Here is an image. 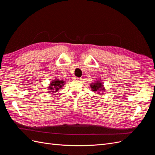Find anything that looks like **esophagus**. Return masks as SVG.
Segmentation results:
<instances>
[{"instance_id":"obj_1","label":"esophagus","mask_w":155,"mask_h":155,"mask_svg":"<svg viewBox=\"0 0 155 155\" xmlns=\"http://www.w3.org/2000/svg\"><path fill=\"white\" fill-rule=\"evenodd\" d=\"M73 78H74V80H81V78H78V77H74Z\"/></svg>"}]
</instances>
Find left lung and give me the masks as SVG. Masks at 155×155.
I'll use <instances>...</instances> for the list:
<instances>
[{"label": "left lung", "mask_w": 155, "mask_h": 155, "mask_svg": "<svg viewBox=\"0 0 155 155\" xmlns=\"http://www.w3.org/2000/svg\"><path fill=\"white\" fill-rule=\"evenodd\" d=\"M90 87L93 92H98V94H101V93H103L105 91L104 84L101 81H96L94 82L91 83Z\"/></svg>", "instance_id": "obj_1"}]
</instances>
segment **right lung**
I'll return each mask as SVG.
<instances>
[{"instance_id":"1","label":"right lung","mask_w":155,"mask_h":155,"mask_svg":"<svg viewBox=\"0 0 155 155\" xmlns=\"http://www.w3.org/2000/svg\"><path fill=\"white\" fill-rule=\"evenodd\" d=\"M65 84V81L62 80L54 79L52 82H51L50 84L49 85L48 90L49 93H53L54 92L58 91L59 89H61Z\"/></svg>"}]
</instances>
